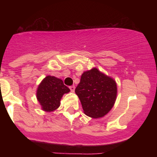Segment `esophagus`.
Listing matches in <instances>:
<instances>
[{"instance_id": "1", "label": "esophagus", "mask_w": 157, "mask_h": 157, "mask_svg": "<svg viewBox=\"0 0 157 157\" xmlns=\"http://www.w3.org/2000/svg\"><path fill=\"white\" fill-rule=\"evenodd\" d=\"M69 89H70V90H71V92H75V86H70V87H69Z\"/></svg>"}]
</instances>
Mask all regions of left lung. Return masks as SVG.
Masks as SVG:
<instances>
[{
  "label": "left lung",
  "instance_id": "1",
  "mask_svg": "<svg viewBox=\"0 0 157 157\" xmlns=\"http://www.w3.org/2000/svg\"><path fill=\"white\" fill-rule=\"evenodd\" d=\"M85 114L93 119L103 117L114 105L117 86L112 77L97 68L84 71L75 89Z\"/></svg>",
  "mask_w": 157,
  "mask_h": 157
}]
</instances>
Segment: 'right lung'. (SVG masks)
I'll return each instance as SVG.
<instances>
[{
  "instance_id": "add662e5",
  "label": "right lung",
  "mask_w": 157,
  "mask_h": 157,
  "mask_svg": "<svg viewBox=\"0 0 157 157\" xmlns=\"http://www.w3.org/2000/svg\"><path fill=\"white\" fill-rule=\"evenodd\" d=\"M69 91L70 89L65 86L61 79L48 75L38 85L36 97L41 109L52 112L60 107L61 98Z\"/></svg>"
}]
</instances>
